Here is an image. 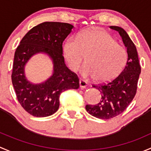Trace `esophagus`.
Listing matches in <instances>:
<instances>
[{"instance_id":"1","label":"esophagus","mask_w":151,"mask_h":151,"mask_svg":"<svg viewBox=\"0 0 151 151\" xmlns=\"http://www.w3.org/2000/svg\"><path fill=\"white\" fill-rule=\"evenodd\" d=\"M79 86H80V88H86L87 86V83L85 81L82 80V79H81L80 81H79Z\"/></svg>"}]
</instances>
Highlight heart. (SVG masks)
Segmentation results:
<instances>
[{
  "label": "heart",
  "instance_id": "1",
  "mask_svg": "<svg viewBox=\"0 0 151 151\" xmlns=\"http://www.w3.org/2000/svg\"><path fill=\"white\" fill-rule=\"evenodd\" d=\"M63 50L65 61L73 71L78 70L86 56V63L81 69V74L99 82L117 77L128 60L126 48L116 43L109 32L101 29H88L77 37H69Z\"/></svg>",
  "mask_w": 151,
  "mask_h": 151
}]
</instances>
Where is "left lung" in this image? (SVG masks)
Here are the masks:
<instances>
[{
  "mask_svg": "<svg viewBox=\"0 0 151 151\" xmlns=\"http://www.w3.org/2000/svg\"><path fill=\"white\" fill-rule=\"evenodd\" d=\"M110 28L120 34L127 48L128 60L120 75L114 80L109 83L92 86L100 91L102 97L96 105H86V110L91 116L101 119L114 118L127 109L136 94L141 72L136 46L127 32L118 26H110Z\"/></svg>",
  "mask_w": 151,
  "mask_h": 151,
  "instance_id": "obj_1",
  "label": "left lung"
}]
</instances>
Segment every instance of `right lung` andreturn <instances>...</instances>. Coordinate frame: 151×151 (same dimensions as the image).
Masks as SVG:
<instances>
[{
	"mask_svg": "<svg viewBox=\"0 0 151 151\" xmlns=\"http://www.w3.org/2000/svg\"><path fill=\"white\" fill-rule=\"evenodd\" d=\"M73 27L68 23L43 22L32 27L17 48L12 84L20 105L32 116L46 117L54 114L60 106L61 93L78 88V78L67 68L63 56V43ZM40 52L51 59L53 73L45 82L32 84L26 78L24 68L31 57Z\"/></svg>",
	"mask_w": 151,
	"mask_h": 151,
	"instance_id": "obj_1",
	"label": "right lung"
}]
</instances>
